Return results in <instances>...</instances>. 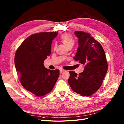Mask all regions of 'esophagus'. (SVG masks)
Returning <instances> with one entry per match:
<instances>
[{"label": "esophagus", "mask_w": 124, "mask_h": 124, "mask_svg": "<svg viewBox=\"0 0 124 124\" xmlns=\"http://www.w3.org/2000/svg\"><path fill=\"white\" fill-rule=\"evenodd\" d=\"M65 71V70L64 69H61V70H60V73H62V72H64Z\"/></svg>", "instance_id": "esophagus-1"}]
</instances>
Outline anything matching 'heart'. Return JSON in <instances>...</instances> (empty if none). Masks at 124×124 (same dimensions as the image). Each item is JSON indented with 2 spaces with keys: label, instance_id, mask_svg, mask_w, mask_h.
Returning <instances> with one entry per match:
<instances>
[{
  "label": "heart",
  "instance_id": "heart-1",
  "mask_svg": "<svg viewBox=\"0 0 124 124\" xmlns=\"http://www.w3.org/2000/svg\"><path fill=\"white\" fill-rule=\"evenodd\" d=\"M61 40L63 43L67 47H68L70 46H73L74 44V40L73 38V37L68 33H64V34H63L61 36ZM54 46L55 47V45Z\"/></svg>",
  "mask_w": 124,
  "mask_h": 124
}]
</instances>
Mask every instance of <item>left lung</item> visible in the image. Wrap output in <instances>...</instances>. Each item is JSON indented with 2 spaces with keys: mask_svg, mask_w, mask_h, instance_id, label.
Masks as SVG:
<instances>
[{
  "mask_svg": "<svg viewBox=\"0 0 124 124\" xmlns=\"http://www.w3.org/2000/svg\"><path fill=\"white\" fill-rule=\"evenodd\" d=\"M78 47L73 57L84 65V71L78 75L71 71L68 83L73 91L82 96H89L100 87L108 70L103 48L90 33L76 31Z\"/></svg>",
  "mask_w": 124,
  "mask_h": 124,
  "instance_id": "obj_1",
  "label": "left lung"
}]
</instances>
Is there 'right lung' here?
Instances as JSON below:
<instances>
[{"instance_id": "1", "label": "right lung", "mask_w": 124, "mask_h": 124, "mask_svg": "<svg viewBox=\"0 0 124 124\" xmlns=\"http://www.w3.org/2000/svg\"><path fill=\"white\" fill-rule=\"evenodd\" d=\"M57 35L58 31L32 34L22 43L15 54V66L21 84L37 97L49 93L59 77V70L47 69L43 64Z\"/></svg>"}]
</instances>
